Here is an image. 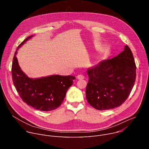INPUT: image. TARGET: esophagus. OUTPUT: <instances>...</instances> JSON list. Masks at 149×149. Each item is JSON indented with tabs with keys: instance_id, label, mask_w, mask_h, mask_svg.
I'll list each match as a JSON object with an SVG mask.
<instances>
[{
	"instance_id": "esophagus-1",
	"label": "esophagus",
	"mask_w": 149,
	"mask_h": 149,
	"mask_svg": "<svg viewBox=\"0 0 149 149\" xmlns=\"http://www.w3.org/2000/svg\"><path fill=\"white\" fill-rule=\"evenodd\" d=\"M77 78L78 79H81H81H84V76L82 75H78Z\"/></svg>"
}]
</instances>
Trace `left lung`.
<instances>
[{
  "label": "left lung",
  "instance_id": "obj_1",
  "mask_svg": "<svg viewBox=\"0 0 149 149\" xmlns=\"http://www.w3.org/2000/svg\"><path fill=\"white\" fill-rule=\"evenodd\" d=\"M88 102L98 110L119 107L129 96L134 85L136 66L130 48L125 45L117 56L100 62L87 70Z\"/></svg>",
  "mask_w": 149,
  "mask_h": 149
}]
</instances>
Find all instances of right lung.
Returning a JSON list of instances; mask_svg holds the SVG:
<instances>
[{
  "instance_id": "add662e5",
  "label": "right lung",
  "mask_w": 149,
  "mask_h": 149,
  "mask_svg": "<svg viewBox=\"0 0 149 149\" xmlns=\"http://www.w3.org/2000/svg\"><path fill=\"white\" fill-rule=\"evenodd\" d=\"M32 36L25 39L15 52L12 65L13 82L20 98L28 105L40 111L54 110L62 103L75 77L55 75L32 79L27 77L21 70L16 55L18 49Z\"/></svg>"
}]
</instances>
